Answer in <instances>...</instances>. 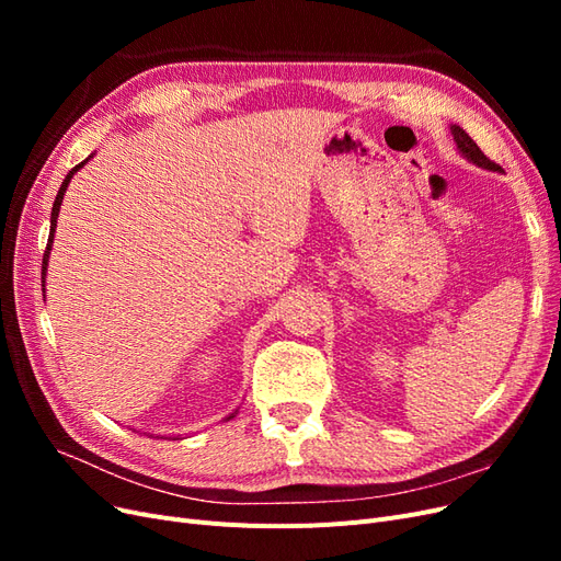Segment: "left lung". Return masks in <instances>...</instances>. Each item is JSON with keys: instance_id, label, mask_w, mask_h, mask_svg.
Instances as JSON below:
<instances>
[{"instance_id": "1", "label": "left lung", "mask_w": 561, "mask_h": 561, "mask_svg": "<svg viewBox=\"0 0 561 561\" xmlns=\"http://www.w3.org/2000/svg\"><path fill=\"white\" fill-rule=\"evenodd\" d=\"M451 135H454V142H456V149L461 151V154L468 159V161H472L474 165H480V168H484V171H503V168L499 165V163H494L491 159H486L484 157V151L474 145V140L470 138V135L461 128V126H451Z\"/></svg>"}]
</instances>
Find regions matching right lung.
Here are the masks:
<instances>
[{"label":"right lung","mask_w":561,"mask_h":561,"mask_svg":"<svg viewBox=\"0 0 561 561\" xmlns=\"http://www.w3.org/2000/svg\"><path fill=\"white\" fill-rule=\"evenodd\" d=\"M91 159V157H89ZM89 159H83L79 165H75L70 173H67V178L62 180V184H60V190H58V196H56V201H54V210H50V231H48V243H46V252H44V264H42V290H44V283H46V266H48V252H50V245H54V233H56V225H58V213H60V203H62V196H65V190H67V184H70V180L75 178V173L79 171V168H83L89 163ZM229 419H233V414H229L227 416V421Z\"/></svg>","instance_id":"1"}]
</instances>
